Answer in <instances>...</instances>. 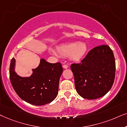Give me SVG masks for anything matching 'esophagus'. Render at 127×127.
Here are the masks:
<instances>
[{"label":"esophagus","mask_w":127,"mask_h":127,"mask_svg":"<svg viewBox=\"0 0 127 127\" xmlns=\"http://www.w3.org/2000/svg\"><path fill=\"white\" fill-rule=\"evenodd\" d=\"M63 67L64 68H65V69H67V68H68V65H66V64H64L63 65Z\"/></svg>","instance_id":"1"}]
</instances>
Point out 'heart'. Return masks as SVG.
<instances>
[{
	"label": "heart",
	"instance_id": "b5f03b06",
	"mask_svg": "<svg viewBox=\"0 0 127 127\" xmlns=\"http://www.w3.org/2000/svg\"><path fill=\"white\" fill-rule=\"evenodd\" d=\"M87 45L84 42H71L62 44L57 48V53L62 57H70L74 62H78L86 55ZM51 52H55L51 50Z\"/></svg>",
	"mask_w": 127,
	"mask_h": 127
}]
</instances>
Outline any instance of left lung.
I'll return each mask as SVG.
<instances>
[{"instance_id": "obj_1", "label": "left lung", "mask_w": 127, "mask_h": 127, "mask_svg": "<svg viewBox=\"0 0 127 127\" xmlns=\"http://www.w3.org/2000/svg\"><path fill=\"white\" fill-rule=\"evenodd\" d=\"M81 62L71 65L78 94L87 99L105 95L115 78L116 62L112 50L108 45L95 47Z\"/></svg>"}]
</instances>
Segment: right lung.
I'll list each match as a JSON object with an SVG mask.
<instances>
[{
	"instance_id": "obj_1",
	"label": "right lung",
	"mask_w": 127,
	"mask_h": 127,
	"mask_svg": "<svg viewBox=\"0 0 127 127\" xmlns=\"http://www.w3.org/2000/svg\"><path fill=\"white\" fill-rule=\"evenodd\" d=\"M16 60L10 65V79L15 92L23 100L35 106L52 102L58 94L59 79L63 73L60 63H50L41 59L37 68L29 77H22L15 72Z\"/></svg>"
}]
</instances>
